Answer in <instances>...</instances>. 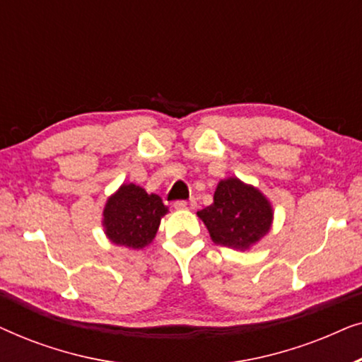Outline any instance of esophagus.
<instances>
[{
	"instance_id": "obj_1",
	"label": "esophagus",
	"mask_w": 362,
	"mask_h": 362,
	"mask_svg": "<svg viewBox=\"0 0 362 362\" xmlns=\"http://www.w3.org/2000/svg\"><path fill=\"white\" fill-rule=\"evenodd\" d=\"M173 206H175V209H180V211H192L196 207V202L194 201H176Z\"/></svg>"
}]
</instances>
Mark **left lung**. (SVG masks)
Wrapping results in <instances>:
<instances>
[{"mask_svg":"<svg viewBox=\"0 0 362 362\" xmlns=\"http://www.w3.org/2000/svg\"><path fill=\"white\" fill-rule=\"evenodd\" d=\"M197 216L204 222L214 244L249 250L269 234L274 209L257 187L237 177H227L217 185L214 202L197 211Z\"/></svg>","mask_w":362,"mask_h":362,"instance_id":"obj_1","label":"left lung"}]
</instances>
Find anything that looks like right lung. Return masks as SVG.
<instances>
[{"instance_id": "obj_1", "label": "right lung", "mask_w": 362, "mask_h": 362, "mask_svg": "<svg viewBox=\"0 0 362 362\" xmlns=\"http://www.w3.org/2000/svg\"><path fill=\"white\" fill-rule=\"evenodd\" d=\"M168 212L158 194H148L143 187L122 185L103 207L102 226L108 240L128 249H143L155 239L161 217Z\"/></svg>"}]
</instances>
